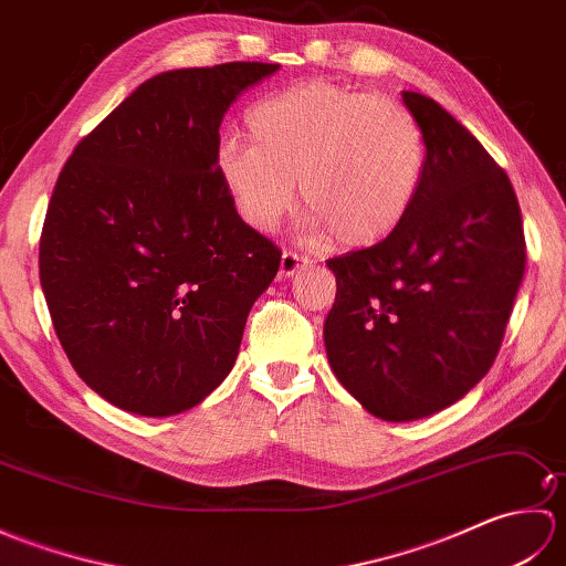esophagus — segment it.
<instances>
[{
  "instance_id": "34e87169",
  "label": "esophagus",
  "mask_w": 566,
  "mask_h": 566,
  "mask_svg": "<svg viewBox=\"0 0 566 566\" xmlns=\"http://www.w3.org/2000/svg\"><path fill=\"white\" fill-rule=\"evenodd\" d=\"M304 264H308V258L298 255L296 250H284L282 252V262H280V276H292L294 272H298L304 268Z\"/></svg>"
}]
</instances>
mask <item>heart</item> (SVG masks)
I'll use <instances>...</instances> for the list:
<instances>
[{"instance_id": "heart-1", "label": "heart", "mask_w": 566, "mask_h": 566, "mask_svg": "<svg viewBox=\"0 0 566 566\" xmlns=\"http://www.w3.org/2000/svg\"><path fill=\"white\" fill-rule=\"evenodd\" d=\"M250 138L228 136L216 172L255 231L280 226L298 197L335 245L396 231L426 170V138L406 104L326 80L292 84L248 112Z\"/></svg>"}]
</instances>
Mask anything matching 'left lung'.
Here are the masks:
<instances>
[{
    "label": "left lung",
    "mask_w": 566,
    "mask_h": 566,
    "mask_svg": "<svg viewBox=\"0 0 566 566\" xmlns=\"http://www.w3.org/2000/svg\"><path fill=\"white\" fill-rule=\"evenodd\" d=\"M426 138L406 219L381 243L326 264L331 369L381 420L442 411L494 365L525 272L521 207L509 175L438 102L403 92Z\"/></svg>",
    "instance_id": "8db88e82"
}]
</instances>
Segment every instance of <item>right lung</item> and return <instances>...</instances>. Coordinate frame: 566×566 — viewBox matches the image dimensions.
Wrapping results in <instances>:
<instances>
[{
  "instance_id": "right-lung-1",
  "label": "right lung",
  "mask_w": 566,
  "mask_h": 566,
  "mask_svg": "<svg viewBox=\"0 0 566 566\" xmlns=\"http://www.w3.org/2000/svg\"><path fill=\"white\" fill-rule=\"evenodd\" d=\"M274 63L146 80L60 172L39 248L53 328L82 381L138 416L201 403L233 369L282 250L216 172L219 128Z\"/></svg>"
}]
</instances>
